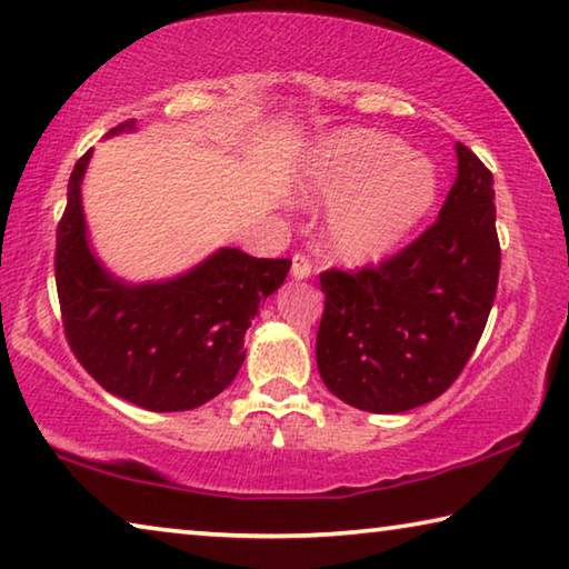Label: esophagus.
<instances>
[{
  "label": "esophagus",
  "instance_id": "1",
  "mask_svg": "<svg viewBox=\"0 0 569 569\" xmlns=\"http://www.w3.org/2000/svg\"><path fill=\"white\" fill-rule=\"evenodd\" d=\"M310 272H312L310 259H307L305 254H295L292 257V277L295 279H307V277H310Z\"/></svg>",
  "mask_w": 569,
  "mask_h": 569
}]
</instances>
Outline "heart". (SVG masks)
Masks as SVG:
<instances>
[{
  "mask_svg": "<svg viewBox=\"0 0 569 569\" xmlns=\"http://www.w3.org/2000/svg\"><path fill=\"white\" fill-rule=\"evenodd\" d=\"M441 179L403 141L366 128L318 143L300 176L307 201L332 203L325 249L348 264L378 262L413 234L439 199Z\"/></svg>",
  "mask_w": 569,
  "mask_h": 569,
  "instance_id": "b5f03b06",
  "label": "heart"
}]
</instances>
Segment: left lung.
Here are the masks:
<instances>
[{"label": "left lung", "mask_w": 569, "mask_h": 569, "mask_svg": "<svg viewBox=\"0 0 569 569\" xmlns=\"http://www.w3.org/2000/svg\"><path fill=\"white\" fill-rule=\"evenodd\" d=\"M439 221L380 267L320 274L318 370L332 396L370 413L439 398L467 366L499 282L495 176L456 143Z\"/></svg>", "instance_id": "8db88e82"}]
</instances>
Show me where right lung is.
<instances>
[{
  "mask_svg": "<svg viewBox=\"0 0 569 569\" xmlns=\"http://www.w3.org/2000/svg\"><path fill=\"white\" fill-rule=\"evenodd\" d=\"M133 130L136 120H126L106 138ZM90 156L74 163L58 223L54 279L64 335L108 393L156 413L191 411L237 378L249 325L284 282L292 259L221 247L183 274L126 282L90 247L82 211Z\"/></svg>",
  "mask_w": 569,
  "mask_h": 569,
  "instance_id": "add662e5",
  "label": "right lung"
}]
</instances>
